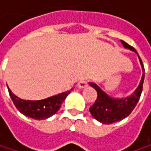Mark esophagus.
<instances>
[{
    "mask_svg": "<svg viewBox=\"0 0 151 151\" xmlns=\"http://www.w3.org/2000/svg\"><path fill=\"white\" fill-rule=\"evenodd\" d=\"M87 86H88V83H87V81H86V80H80V81H78V85H77V86H78L79 89L86 88Z\"/></svg>",
    "mask_w": 151,
    "mask_h": 151,
    "instance_id": "34e87169",
    "label": "esophagus"
}]
</instances>
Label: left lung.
I'll use <instances>...</instances> for the list:
<instances>
[{
    "label": "left lung",
    "mask_w": 151,
    "mask_h": 151,
    "mask_svg": "<svg viewBox=\"0 0 151 151\" xmlns=\"http://www.w3.org/2000/svg\"><path fill=\"white\" fill-rule=\"evenodd\" d=\"M121 42L125 49L130 50L137 54L142 70V76L136 91L130 96L126 98L111 97L110 95L105 93L97 84L93 82H89L90 86L94 88L97 91V94H98L96 101L89 108V111L92 116L95 120H97L98 122L103 124H112L114 122H120L125 119L126 117H128L137 104L142 91V85L145 76L142 62L137 51L132 46L129 45L126 42L122 40H121Z\"/></svg>",
    "instance_id": "obj_1"
}]
</instances>
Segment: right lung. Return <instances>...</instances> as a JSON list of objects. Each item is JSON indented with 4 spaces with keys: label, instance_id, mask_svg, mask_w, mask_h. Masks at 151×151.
Listing matches in <instances>:
<instances>
[{
    "label": "right lung",
    "instance_id": "right-lung-1",
    "mask_svg": "<svg viewBox=\"0 0 151 151\" xmlns=\"http://www.w3.org/2000/svg\"><path fill=\"white\" fill-rule=\"evenodd\" d=\"M9 93L20 113L35 120H45L55 114L71 91L54 95L41 101H26L18 98L9 88Z\"/></svg>",
    "mask_w": 151,
    "mask_h": 151
}]
</instances>
